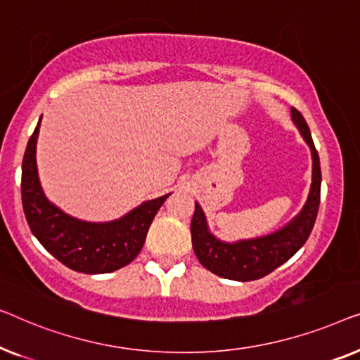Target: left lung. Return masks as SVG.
<instances>
[{
	"label": "left lung",
	"mask_w": 360,
	"mask_h": 360,
	"mask_svg": "<svg viewBox=\"0 0 360 360\" xmlns=\"http://www.w3.org/2000/svg\"><path fill=\"white\" fill-rule=\"evenodd\" d=\"M292 120L311 151V186L302 210L277 231L259 238L240 240L235 243L221 241L209 230L202 207L195 202L194 217L191 221L192 248L200 264L214 274L230 281H256L290 259L310 236L320 207L321 169L320 156L311 140L310 129L303 115L295 108L290 109Z\"/></svg>",
	"instance_id": "8db88e82"
}]
</instances>
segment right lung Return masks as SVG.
I'll use <instances>...</instances> for the list:
<instances>
[{"label": "right lung", "mask_w": 360, "mask_h": 360, "mask_svg": "<svg viewBox=\"0 0 360 360\" xmlns=\"http://www.w3.org/2000/svg\"><path fill=\"white\" fill-rule=\"evenodd\" d=\"M40 120L22 160V207L32 235L62 264L83 274H108L130 264L143 248L156 212L171 194L141 202L120 219L99 224L65 214L45 197L39 181L35 150Z\"/></svg>", "instance_id": "right-lung-1"}]
</instances>
